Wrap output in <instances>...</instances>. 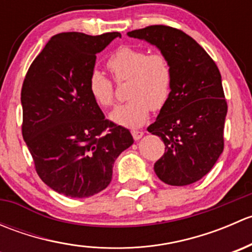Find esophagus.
I'll list each match as a JSON object with an SVG mask.
<instances>
[{"instance_id": "obj_1", "label": "esophagus", "mask_w": 252, "mask_h": 252, "mask_svg": "<svg viewBox=\"0 0 252 252\" xmlns=\"http://www.w3.org/2000/svg\"><path fill=\"white\" fill-rule=\"evenodd\" d=\"M131 134H133L134 140H140L142 136H144V131L141 130H133L131 131Z\"/></svg>"}]
</instances>
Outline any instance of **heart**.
I'll use <instances>...</instances> for the list:
<instances>
[{"mask_svg": "<svg viewBox=\"0 0 252 252\" xmlns=\"http://www.w3.org/2000/svg\"><path fill=\"white\" fill-rule=\"evenodd\" d=\"M117 83L128 80L129 100L111 113V119L126 128H139L151 110L166 106L172 93L173 70L168 58L161 52L147 53L139 47L122 46L106 62ZM89 93L101 107H111L116 100L114 84L100 70H94L88 81Z\"/></svg>", "mask_w": 252, "mask_h": 252, "instance_id": "b5f03b06", "label": "heart"}]
</instances>
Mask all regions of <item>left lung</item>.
<instances>
[{"instance_id": "obj_1", "label": "left lung", "mask_w": 252, "mask_h": 252, "mask_svg": "<svg viewBox=\"0 0 252 252\" xmlns=\"http://www.w3.org/2000/svg\"><path fill=\"white\" fill-rule=\"evenodd\" d=\"M128 36L155 45L173 70L168 102L147 128L164 142L155 173L168 185L192 184L212 169L224 149L228 106L220 69L192 37L175 28L150 25Z\"/></svg>"}]
</instances>
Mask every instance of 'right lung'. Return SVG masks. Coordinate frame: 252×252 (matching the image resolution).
I'll list each match as a JSON object with an SVG mask.
<instances>
[{"label":"right lung","mask_w":252,"mask_h":252,"mask_svg":"<svg viewBox=\"0 0 252 252\" xmlns=\"http://www.w3.org/2000/svg\"><path fill=\"white\" fill-rule=\"evenodd\" d=\"M118 36L55 35L25 75L23 139L36 173L58 194L83 199L102 191L116 158L134 142L128 129L105 118L88 88L96 53Z\"/></svg>","instance_id":"right-lung-1"}]
</instances>
